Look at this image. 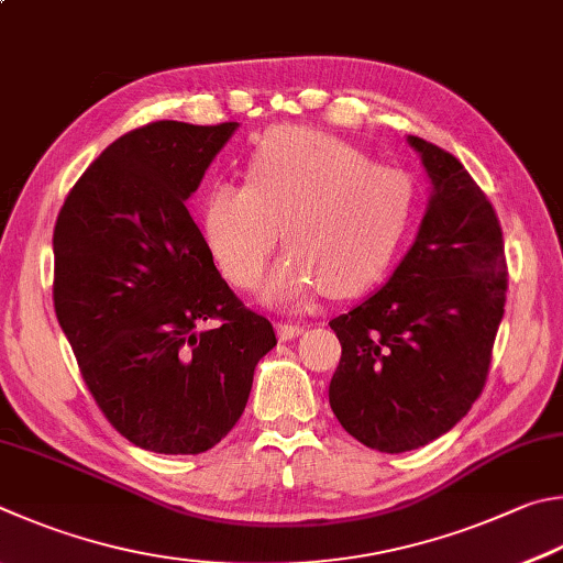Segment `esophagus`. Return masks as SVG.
<instances>
[{
    "instance_id": "obj_1",
    "label": "esophagus",
    "mask_w": 563,
    "mask_h": 563,
    "mask_svg": "<svg viewBox=\"0 0 563 563\" xmlns=\"http://www.w3.org/2000/svg\"><path fill=\"white\" fill-rule=\"evenodd\" d=\"M275 330H278V336H280V340H295V336L305 332V324L278 322V324H275Z\"/></svg>"
}]
</instances>
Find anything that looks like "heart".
<instances>
[{
    "label": "heart",
    "mask_w": 563,
    "mask_h": 563,
    "mask_svg": "<svg viewBox=\"0 0 563 563\" xmlns=\"http://www.w3.org/2000/svg\"><path fill=\"white\" fill-rule=\"evenodd\" d=\"M401 169L320 130L283 125L251 152L246 184L221 181L201 209L203 241L231 283L253 288L280 241L290 249L265 298L302 302L322 285L350 298L382 278L411 221Z\"/></svg>",
    "instance_id": "b5f03b06"
}]
</instances>
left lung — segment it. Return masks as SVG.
Masks as SVG:
<instances>
[{"instance_id": "left-lung-1", "label": "left lung", "mask_w": 563, "mask_h": 563, "mask_svg": "<svg viewBox=\"0 0 563 563\" xmlns=\"http://www.w3.org/2000/svg\"><path fill=\"white\" fill-rule=\"evenodd\" d=\"M408 142L433 181L416 243L379 292L330 322L342 344L330 406L382 453L431 443L473 408L507 292L505 239L485 191L451 152Z\"/></svg>"}]
</instances>
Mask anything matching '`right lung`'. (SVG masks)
<instances>
[{
	"label": "right lung",
	"mask_w": 563,
	"mask_h": 563,
	"mask_svg": "<svg viewBox=\"0 0 563 563\" xmlns=\"http://www.w3.org/2000/svg\"><path fill=\"white\" fill-rule=\"evenodd\" d=\"M239 122L159 120L103 150L54 229V308L88 391L120 435L197 455L246 408L275 346L184 207Z\"/></svg>",
	"instance_id": "add662e5"
}]
</instances>
